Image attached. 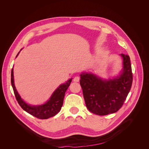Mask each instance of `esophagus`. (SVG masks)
Listing matches in <instances>:
<instances>
[{
	"label": "esophagus",
	"mask_w": 149,
	"mask_h": 149,
	"mask_svg": "<svg viewBox=\"0 0 149 149\" xmlns=\"http://www.w3.org/2000/svg\"><path fill=\"white\" fill-rule=\"evenodd\" d=\"M73 80H74V82H79L80 81V77L79 76H77V77H74V79Z\"/></svg>",
	"instance_id": "1"
}]
</instances>
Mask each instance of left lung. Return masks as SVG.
<instances>
[{
  "mask_svg": "<svg viewBox=\"0 0 149 149\" xmlns=\"http://www.w3.org/2000/svg\"><path fill=\"white\" fill-rule=\"evenodd\" d=\"M123 68L118 75L104 79L92 72H82L80 83L88 110L98 115L113 113L122 107L131 89L133 75L130 57L120 54Z\"/></svg>",
  "mask_w": 149,
  "mask_h": 149,
  "instance_id": "obj_1",
  "label": "left lung"
}]
</instances>
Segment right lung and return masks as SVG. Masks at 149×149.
Wrapping results in <instances>:
<instances>
[{
    "mask_svg": "<svg viewBox=\"0 0 149 149\" xmlns=\"http://www.w3.org/2000/svg\"><path fill=\"white\" fill-rule=\"evenodd\" d=\"M19 52L15 57L18 56ZM72 79H70L66 83L60 84L54 91L51 97L45 103L40 105H30L26 103L19 94L14 84L13 68L11 70V85L18 103L25 111L36 118L42 120L48 119L50 117L55 116L60 112L63 104L65 92L71 83Z\"/></svg>",
    "mask_w": 149,
    "mask_h": 149,
    "instance_id": "right-lung-1",
    "label": "right lung"
}]
</instances>
